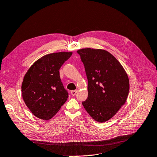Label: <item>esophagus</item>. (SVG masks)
<instances>
[{"instance_id":"obj_1","label":"esophagus","mask_w":157,"mask_h":157,"mask_svg":"<svg viewBox=\"0 0 157 157\" xmlns=\"http://www.w3.org/2000/svg\"><path fill=\"white\" fill-rule=\"evenodd\" d=\"M77 92H78V90H71V95L72 96H75V94L77 93Z\"/></svg>"}]
</instances>
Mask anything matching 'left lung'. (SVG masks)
<instances>
[{
    "instance_id": "left-lung-1",
    "label": "left lung",
    "mask_w": 157,
    "mask_h": 157,
    "mask_svg": "<svg viewBox=\"0 0 157 157\" xmlns=\"http://www.w3.org/2000/svg\"><path fill=\"white\" fill-rule=\"evenodd\" d=\"M77 52L88 79V98L83 105L94 120L105 122L126 101L129 91L128 75L116 57L105 50L86 48Z\"/></svg>"
}]
</instances>
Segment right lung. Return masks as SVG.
Segmentation results:
<instances>
[{"label": "right lung", "instance_id": "right-lung-1", "mask_svg": "<svg viewBox=\"0 0 157 157\" xmlns=\"http://www.w3.org/2000/svg\"><path fill=\"white\" fill-rule=\"evenodd\" d=\"M72 54V52H61L45 55L26 73L21 86L22 98L38 118L51 119L67 100L68 94L61 82L59 70Z\"/></svg>", "mask_w": 157, "mask_h": 157}]
</instances>
